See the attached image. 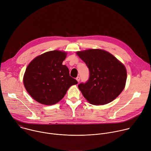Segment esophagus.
<instances>
[{
  "label": "esophagus",
  "mask_w": 151,
  "mask_h": 151,
  "mask_svg": "<svg viewBox=\"0 0 151 151\" xmlns=\"http://www.w3.org/2000/svg\"><path fill=\"white\" fill-rule=\"evenodd\" d=\"M76 81L79 82V81H80V77H79V76H78V77L76 78Z\"/></svg>",
  "instance_id": "34e87169"
}]
</instances>
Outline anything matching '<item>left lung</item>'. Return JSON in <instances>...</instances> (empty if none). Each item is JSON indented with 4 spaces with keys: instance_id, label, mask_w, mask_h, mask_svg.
Returning a JSON list of instances; mask_svg holds the SVG:
<instances>
[{
    "instance_id": "1",
    "label": "left lung",
    "mask_w": 151,
    "mask_h": 151,
    "mask_svg": "<svg viewBox=\"0 0 151 151\" xmlns=\"http://www.w3.org/2000/svg\"><path fill=\"white\" fill-rule=\"evenodd\" d=\"M90 71L87 82L78 88L91 104L103 105L115 100L125 88L127 70L124 64L112 54L100 49L78 51Z\"/></svg>"
}]
</instances>
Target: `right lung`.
Listing matches in <instances>:
<instances>
[{"label": "right lung", "mask_w": 151, "mask_h": 151, "mask_svg": "<svg viewBox=\"0 0 151 151\" xmlns=\"http://www.w3.org/2000/svg\"><path fill=\"white\" fill-rule=\"evenodd\" d=\"M67 53L51 51L35 58L26 68L23 78L25 88L36 101L52 105L60 101L68 89L78 83L68 68L62 63Z\"/></svg>", "instance_id": "add662e5"}]
</instances>
